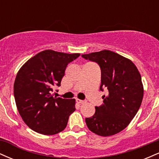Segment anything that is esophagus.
Returning a JSON list of instances; mask_svg holds the SVG:
<instances>
[{
    "mask_svg": "<svg viewBox=\"0 0 159 159\" xmlns=\"http://www.w3.org/2000/svg\"><path fill=\"white\" fill-rule=\"evenodd\" d=\"M76 102H78V104H83V103H84V101H83V100L79 99V98H77V99H76Z\"/></svg>",
    "mask_w": 159,
    "mask_h": 159,
    "instance_id": "1",
    "label": "esophagus"
}]
</instances>
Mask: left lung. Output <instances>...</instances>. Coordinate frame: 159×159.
Here are the masks:
<instances>
[{
    "label": "left lung",
    "instance_id": "8db88e82",
    "mask_svg": "<svg viewBox=\"0 0 159 159\" xmlns=\"http://www.w3.org/2000/svg\"><path fill=\"white\" fill-rule=\"evenodd\" d=\"M82 57L98 63L102 71L100 90H108L102 96L103 105L85 119L87 127L100 136L117 134L129 125L141 105L143 85L139 71L131 60L109 50Z\"/></svg>",
    "mask_w": 159,
    "mask_h": 159
}]
</instances>
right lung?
<instances>
[{"mask_svg":"<svg viewBox=\"0 0 159 159\" xmlns=\"http://www.w3.org/2000/svg\"><path fill=\"white\" fill-rule=\"evenodd\" d=\"M80 54L43 51L20 68L14 82V97L20 116L34 132L52 135L66 127L69 115L75 110V99L52 96L61 86L67 65Z\"/></svg>","mask_w":159,"mask_h":159,"instance_id":"1","label":"right lung"}]
</instances>
